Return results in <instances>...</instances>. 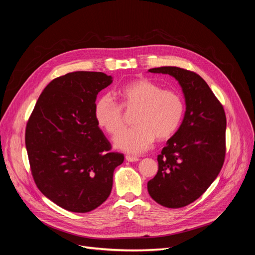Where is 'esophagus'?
<instances>
[{"instance_id": "1", "label": "esophagus", "mask_w": 255, "mask_h": 255, "mask_svg": "<svg viewBox=\"0 0 255 255\" xmlns=\"http://www.w3.org/2000/svg\"><path fill=\"white\" fill-rule=\"evenodd\" d=\"M126 159H127L128 161H130V163H134V161H138V160H139V158H138V157H136V156H130V155H127V156H126Z\"/></svg>"}]
</instances>
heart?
Masks as SVG:
<instances>
[{"instance_id":"heart-1","label":"heart","mask_w":255,"mask_h":255,"mask_svg":"<svg viewBox=\"0 0 255 255\" xmlns=\"http://www.w3.org/2000/svg\"><path fill=\"white\" fill-rule=\"evenodd\" d=\"M117 94L127 110L137 109L135 127L122 130L115 137L117 149L129 154H140L155 140H166L179 128L184 115L183 99L174 90H163L158 84L146 79L129 82ZM97 125L110 135L117 134L123 127V111L113 96L104 95L95 105Z\"/></svg>"}]
</instances>
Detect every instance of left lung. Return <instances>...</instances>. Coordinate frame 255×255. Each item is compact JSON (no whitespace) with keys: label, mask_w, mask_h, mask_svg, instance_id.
<instances>
[{"label":"left lung","mask_w":255,"mask_h":255,"mask_svg":"<svg viewBox=\"0 0 255 255\" xmlns=\"http://www.w3.org/2000/svg\"><path fill=\"white\" fill-rule=\"evenodd\" d=\"M179 82L186 104L180 128L157 156L158 171L148 182L151 198L169 208L192 203L218 176L226 155L225 110L206 82L179 67L150 69Z\"/></svg>","instance_id":"1"}]
</instances>
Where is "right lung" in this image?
<instances>
[{
	"instance_id": "right-lung-1",
	"label": "right lung",
	"mask_w": 255,
	"mask_h": 255,
	"mask_svg": "<svg viewBox=\"0 0 255 255\" xmlns=\"http://www.w3.org/2000/svg\"><path fill=\"white\" fill-rule=\"evenodd\" d=\"M113 83L103 72L76 71L53 80L30 115L25 145L37 187L67 211L87 213L110 197L125 160L95 119L97 96Z\"/></svg>"
}]
</instances>
